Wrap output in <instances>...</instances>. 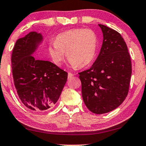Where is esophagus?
I'll use <instances>...</instances> for the list:
<instances>
[{"label": "esophagus", "mask_w": 146, "mask_h": 146, "mask_svg": "<svg viewBox=\"0 0 146 146\" xmlns=\"http://www.w3.org/2000/svg\"><path fill=\"white\" fill-rule=\"evenodd\" d=\"M73 76V74L71 73H68V79H71V77H72Z\"/></svg>", "instance_id": "esophagus-1"}]
</instances>
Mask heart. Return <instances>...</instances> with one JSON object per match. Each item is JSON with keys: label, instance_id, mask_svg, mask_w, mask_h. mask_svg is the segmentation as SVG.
<instances>
[{"label": "heart", "instance_id": "1", "mask_svg": "<svg viewBox=\"0 0 146 146\" xmlns=\"http://www.w3.org/2000/svg\"><path fill=\"white\" fill-rule=\"evenodd\" d=\"M98 36L90 29H74L58 34L48 46L49 55L56 66H61L66 58L73 67H86L94 60Z\"/></svg>", "mask_w": 146, "mask_h": 146}]
</instances>
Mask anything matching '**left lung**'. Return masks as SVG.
I'll return each instance as SVG.
<instances>
[{"instance_id":"obj_1","label":"left lung","mask_w":146,"mask_h":146,"mask_svg":"<svg viewBox=\"0 0 146 146\" xmlns=\"http://www.w3.org/2000/svg\"><path fill=\"white\" fill-rule=\"evenodd\" d=\"M98 25L104 36L100 52L92 66L79 75L84 104L91 112L103 114L119 107L127 96L132 64L121 34Z\"/></svg>"}]
</instances>
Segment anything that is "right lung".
<instances>
[{
    "label": "right lung",
    "mask_w": 146,
    "mask_h": 146,
    "mask_svg": "<svg viewBox=\"0 0 146 146\" xmlns=\"http://www.w3.org/2000/svg\"><path fill=\"white\" fill-rule=\"evenodd\" d=\"M42 35L31 32L19 38L13 48L11 66L15 88L21 102L35 111L52 108L66 83L67 73L48 61L33 55Z\"/></svg>",
    "instance_id": "1"
}]
</instances>
